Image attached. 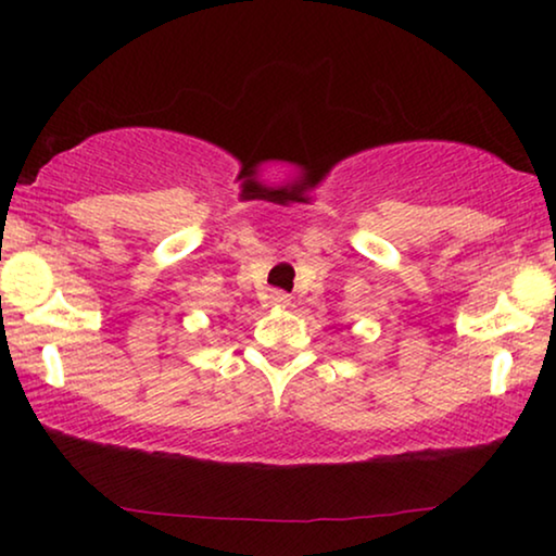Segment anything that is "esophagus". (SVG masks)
I'll return each instance as SVG.
<instances>
[{
    "mask_svg": "<svg viewBox=\"0 0 556 556\" xmlns=\"http://www.w3.org/2000/svg\"><path fill=\"white\" fill-rule=\"evenodd\" d=\"M268 299H270V306H278V308H286L288 303H291V295L283 291H273Z\"/></svg>",
    "mask_w": 556,
    "mask_h": 556,
    "instance_id": "esophagus-1",
    "label": "esophagus"
}]
</instances>
